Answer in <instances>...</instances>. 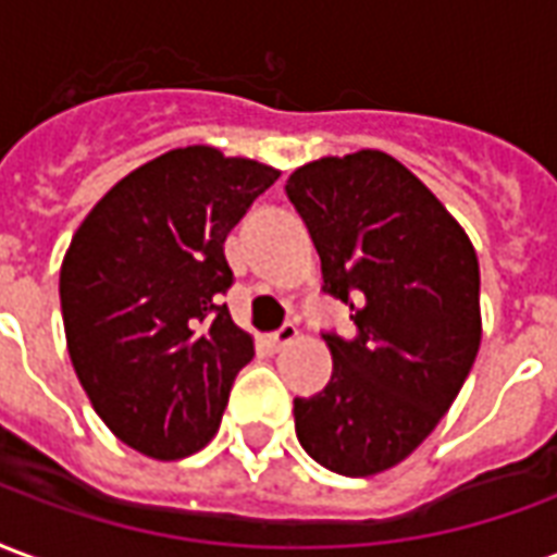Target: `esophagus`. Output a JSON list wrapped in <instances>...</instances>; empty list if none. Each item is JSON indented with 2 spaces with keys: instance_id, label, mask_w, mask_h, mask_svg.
<instances>
[{
  "instance_id": "obj_1",
  "label": "esophagus",
  "mask_w": 557,
  "mask_h": 557,
  "mask_svg": "<svg viewBox=\"0 0 557 557\" xmlns=\"http://www.w3.org/2000/svg\"><path fill=\"white\" fill-rule=\"evenodd\" d=\"M296 338H299V329H296L294 323H284L278 332H273V335H270V344H273L275 350H282V347H287V344H294Z\"/></svg>"
}]
</instances>
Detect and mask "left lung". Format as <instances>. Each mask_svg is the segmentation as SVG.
Returning a JSON list of instances; mask_svg holds the SVG:
<instances>
[{
    "label": "left lung",
    "mask_w": 557,
    "mask_h": 557,
    "mask_svg": "<svg viewBox=\"0 0 557 557\" xmlns=\"http://www.w3.org/2000/svg\"><path fill=\"white\" fill-rule=\"evenodd\" d=\"M323 267L359 335H323L332 380L296 397V440L347 478L404 462L460 395L481 347V270L445 205L383 150L320 157L287 177Z\"/></svg>",
    "instance_id": "left-lung-1"
}]
</instances>
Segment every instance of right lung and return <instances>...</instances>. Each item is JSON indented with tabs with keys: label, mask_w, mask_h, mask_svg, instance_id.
I'll use <instances>...</instances> for the list:
<instances>
[{
	"label": "right lung",
	"mask_w": 557,
	"mask_h": 557,
	"mask_svg": "<svg viewBox=\"0 0 557 557\" xmlns=\"http://www.w3.org/2000/svg\"><path fill=\"white\" fill-rule=\"evenodd\" d=\"M278 174L210 145L165 150L121 177L64 251L73 371L103 424L150 460L205 448L255 356L219 306L234 282L225 237Z\"/></svg>",
	"instance_id": "1"
}]
</instances>
